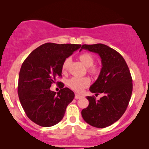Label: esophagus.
<instances>
[{
    "instance_id": "obj_1",
    "label": "esophagus",
    "mask_w": 149,
    "mask_h": 149,
    "mask_svg": "<svg viewBox=\"0 0 149 149\" xmlns=\"http://www.w3.org/2000/svg\"><path fill=\"white\" fill-rule=\"evenodd\" d=\"M80 98H81V96L79 95H77V94H75V99H79Z\"/></svg>"
}]
</instances>
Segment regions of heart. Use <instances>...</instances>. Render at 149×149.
<instances>
[{"instance_id":"heart-1","label":"heart","mask_w":149,"mask_h":149,"mask_svg":"<svg viewBox=\"0 0 149 149\" xmlns=\"http://www.w3.org/2000/svg\"><path fill=\"white\" fill-rule=\"evenodd\" d=\"M79 59L81 62L84 64L85 67L88 68V72L93 75H97L99 74L100 72L99 68L97 66L93 65L95 62V59L91 54L87 52H85L80 54ZM70 58H65L62 65V71L63 73H65L68 70L69 65L70 64ZM91 80L89 77H72L68 80V85L72 89L75 91L77 93H81L83 91L85 88L87 87L90 84Z\"/></svg>"}]
</instances>
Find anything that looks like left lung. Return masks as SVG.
I'll use <instances>...</instances> for the list:
<instances>
[{"label": "left lung", "instance_id": "obj_1", "mask_svg": "<svg viewBox=\"0 0 149 149\" xmlns=\"http://www.w3.org/2000/svg\"><path fill=\"white\" fill-rule=\"evenodd\" d=\"M82 49L97 53L101 58L100 74L89 90L95 95L102 93L103 97L98 100L87 97L89 106L82 110L81 115L89 125L104 128L119 120L127 109L133 90L132 75L122 55L107 45H83L80 51Z\"/></svg>", "mask_w": 149, "mask_h": 149}]
</instances>
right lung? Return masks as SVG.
Returning a JSON list of instances; mask_svg holds the SVG:
<instances>
[{
    "label": "right lung",
    "mask_w": 149,
    "mask_h": 149,
    "mask_svg": "<svg viewBox=\"0 0 149 149\" xmlns=\"http://www.w3.org/2000/svg\"><path fill=\"white\" fill-rule=\"evenodd\" d=\"M81 45L47 42L29 54L19 74V99L27 116L42 127H50L62 120L65 109L75 97L60 83L57 93L50 90L57 77L62 76L64 60Z\"/></svg>",
    "instance_id": "1"
}]
</instances>
